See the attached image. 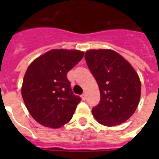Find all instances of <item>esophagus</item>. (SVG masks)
Returning a JSON list of instances; mask_svg holds the SVG:
<instances>
[{
    "mask_svg": "<svg viewBox=\"0 0 159 159\" xmlns=\"http://www.w3.org/2000/svg\"><path fill=\"white\" fill-rule=\"evenodd\" d=\"M81 98H82V99L83 100V101H85V100L87 99V96H86V94H85V93H83V94H82V96H81Z\"/></svg>",
    "mask_w": 159,
    "mask_h": 159,
    "instance_id": "esophagus-1",
    "label": "esophagus"
}]
</instances>
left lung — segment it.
<instances>
[{
    "instance_id": "1",
    "label": "left lung",
    "mask_w": 159,
    "mask_h": 159,
    "mask_svg": "<svg viewBox=\"0 0 159 159\" xmlns=\"http://www.w3.org/2000/svg\"><path fill=\"white\" fill-rule=\"evenodd\" d=\"M85 59L99 87L101 101L92 115L101 125L115 126L125 122L138 107L141 82L132 65L111 49H90Z\"/></svg>"
}]
</instances>
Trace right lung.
<instances>
[{"mask_svg":"<svg viewBox=\"0 0 159 159\" xmlns=\"http://www.w3.org/2000/svg\"><path fill=\"white\" fill-rule=\"evenodd\" d=\"M84 52L51 49L34 60L26 70L21 95L26 108L39 124L57 129L69 122L81 98L70 88L67 73Z\"/></svg>","mask_w":159,"mask_h":159,"instance_id":"right-lung-1","label":"right lung"}]
</instances>
